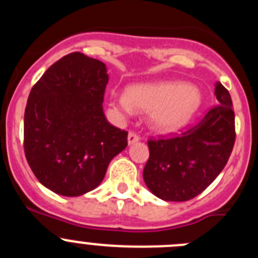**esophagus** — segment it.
Masks as SVG:
<instances>
[{"instance_id": "1", "label": "esophagus", "mask_w": 258, "mask_h": 258, "mask_svg": "<svg viewBox=\"0 0 258 258\" xmlns=\"http://www.w3.org/2000/svg\"><path fill=\"white\" fill-rule=\"evenodd\" d=\"M138 141H140V136L138 134L133 133V132L127 134V145H133V143L138 142Z\"/></svg>"}]
</instances>
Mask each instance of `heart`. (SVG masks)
<instances>
[{
	"mask_svg": "<svg viewBox=\"0 0 258 258\" xmlns=\"http://www.w3.org/2000/svg\"><path fill=\"white\" fill-rule=\"evenodd\" d=\"M202 104L199 89L182 81H160L127 88L126 93H111L109 107L120 116H131L136 108L150 113L154 129L170 133L183 127Z\"/></svg>",
	"mask_w": 258,
	"mask_h": 258,
	"instance_id": "heart-1",
	"label": "heart"
}]
</instances>
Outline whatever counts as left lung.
Returning <instances> with one entry per match:
<instances>
[{
	"mask_svg": "<svg viewBox=\"0 0 258 258\" xmlns=\"http://www.w3.org/2000/svg\"><path fill=\"white\" fill-rule=\"evenodd\" d=\"M217 106L198 124L172 138L150 140L143 169L146 186L165 202L198 197L222 172L235 142V115L230 93L216 83Z\"/></svg>",
	"mask_w": 258,
	"mask_h": 258,
	"instance_id": "8db88e82",
	"label": "left lung"
}]
</instances>
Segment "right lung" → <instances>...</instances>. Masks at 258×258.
I'll use <instances>...</instances> for the list:
<instances>
[{"mask_svg": "<svg viewBox=\"0 0 258 258\" xmlns=\"http://www.w3.org/2000/svg\"><path fill=\"white\" fill-rule=\"evenodd\" d=\"M103 61L71 52L32 88L24 112V152L36 178L52 192L80 197L103 181L127 133L107 121Z\"/></svg>", "mask_w": 258, "mask_h": 258, "instance_id": "1", "label": "right lung"}]
</instances>
